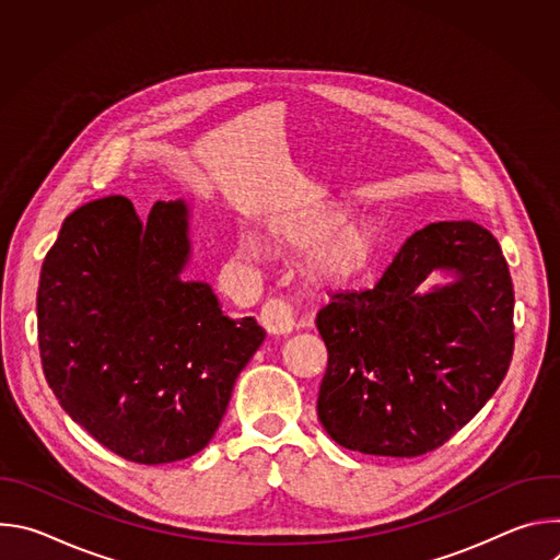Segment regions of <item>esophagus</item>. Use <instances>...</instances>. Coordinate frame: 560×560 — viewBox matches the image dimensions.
<instances>
[{
  "instance_id": "1",
  "label": "esophagus",
  "mask_w": 560,
  "mask_h": 560,
  "mask_svg": "<svg viewBox=\"0 0 560 560\" xmlns=\"http://www.w3.org/2000/svg\"><path fill=\"white\" fill-rule=\"evenodd\" d=\"M261 326L272 335H285L294 328V305L285 299L272 296L261 307Z\"/></svg>"
}]
</instances>
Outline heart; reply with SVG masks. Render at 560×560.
<instances>
[{"mask_svg": "<svg viewBox=\"0 0 560 560\" xmlns=\"http://www.w3.org/2000/svg\"><path fill=\"white\" fill-rule=\"evenodd\" d=\"M343 221V212L335 208H312L294 212L275 225V236L281 244L310 250V270L330 281H341L359 272L374 255L378 230L370 221ZM255 238L244 242L246 255H257Z\"/></svg>", "mask_w": 560, "mask_h": 560, "instance_id": "1", "label": "heart"}]
</instances>
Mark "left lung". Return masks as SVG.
I'll return each instance as SVG.
<instances>
[{
	"label": "left lung",
	"mask_w": 560,
	"mask_h": 560,
	"mask_svg": "<svg viewBox=\"0 0 560 560\" xmlns=\"http://www.w3.org/2000/svg\"><path fill=\"white\" fill-rule=\"evenodd\" d=\"M436 267L459 281L416 290ZM316 312L328 370L316 412L343 447L412 458L450 441L503 383L514 352V288L490 230L441 221L415 232L378 283Z\"/></svg>",
	"instance_id": "8db88e82"
}]
</instances>
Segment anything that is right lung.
<instances>
[{
    "label": "right lung",
    "instance_id": "add662e5",
    "mask_svg": "<svg viewBox=\"0 0 560 560\" xmlns=\"http://www.w3.org/2000/svg\"><path fill=\"white\" fill-rule=\"evenodd\" d=\"M186 232L182 201L141 221L110 195L63 219L42 266L44 376L74 423L139 465L201 452L266 339L253 316L230 322L206 283L179 279Z\"/></svg>",
    "mask_w": 560,
    "mask_h": 560
}]
</instances>
